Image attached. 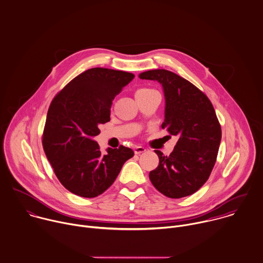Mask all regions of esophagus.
Wrapping results in <instances>:
<instances>
[{
    "instance_id": "obj_1",
    "label": "esophagus",
    "mask_w": 263,
    "mask_h": 263,
    "mask_svg": "<svg viewBox=\"0 0 263 263\" xmlns=\"http://www.w3.org/2000/svg\"><path fill=\"white\" fill-rule=\"evenodd\" d=\"M145 152H146V148L143 147V146H135V147H134V153H135L136 155H140V154L145 153Z\"/></svg>"
}]
</instances>
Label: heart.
Masks as SVG:
<instances>
[{
  "label": "heart",
  "mask_w": 263,
  "mask_h": 263,
  "mask_svg": "<svg viewBox=\"0 0 263 263\" xmlns=\"http://www.w3.org/2000/svg\"><path fill=\"white\" fill-rule=\"evenodd\" d=\"M148 90H152V89H145V88H143V89H139L138 91H148Z\"/></svg>",
  "instance_id": "obj_1"
}]
</instances>
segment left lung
<instances>
[{"label":"left lung","instance_id":"1","mask_svg":"<svg viewBox=\"0 0 263 263\" xmlns=\"http://www.w3.org/2000/svg\"><path fill=\"white\" fill-rule=\"evenodd\" d=\"M139 78L162 84L166 99L162 128L178 137L170 156L155 151L160 163L149 179L168 198L191 196L208 180L217 159L221 126L215 109L204 92L172 71L153 69Z\"/></svg>","mask_w":263,"mask_h":263}]
</instances>
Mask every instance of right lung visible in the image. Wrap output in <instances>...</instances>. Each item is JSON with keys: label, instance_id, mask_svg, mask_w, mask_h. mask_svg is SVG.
Masks as SVG:
<instances>
[{"label": "right lung", "instance_id": "1", "mask_svg": "<svg viewBox=\"0 0 263 263\" xmlns=\"http://www.w3.org/2000/svg\"><path fill=\"white\" fill-rule=\"evenodd\" d=\"M134 74L94 67L72 79L49 106L42 143L60 183L83 198L104 193L118 177L124 163L134 156L126 146L102 154L92 138L98 126L109 122L115 97Z\"/></svg>", "mask_w": 263, "mask_h": 263}]
</instances>
